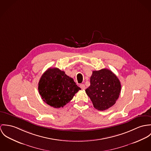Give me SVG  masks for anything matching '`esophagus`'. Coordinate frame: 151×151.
<instances>
[{"label": "esophagus", "instance_id": "34e87169", "mask_svg": "<svg viewBox=\"0 0 151 151\" xmlns=\"http://www.w3.org/2000/svg\"><path fill=\"white\" fill-rule=\"evenodd\" d=\"M80 87H81L82 89H83V90H84V89L86 88V86H85V85H84V84H81L80 85Z\"/></svg>", "mask_w": 151, "mask_h": 151}]
</instances>
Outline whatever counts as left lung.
<instances>
[{
	"instance_id": "obj_1",
	"label": "left lung",
	"mask_w": 151,
	"mask_h": 151,
	"mask_svg": "<svg viewBox=\"0 0 151 151\" xmlns=\"http://www.w3.org/2000/svg\"><path fill=\"white\" fill-rule=\"evenodd\" d=\"M121 90L117 76L108 69L93 71L90 86L85 90L94 107L105 111L112 106L117 101Z\"/></svg>"
}]
</instances>
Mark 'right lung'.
Here are the masks:
<instances>
[{
	"label": "right lung",
	"mask_w": 151,
	"mask_h": 151,
	"mask_svg": "<svg viewBox=\"0 0 151 151\" xmlns=\"http://www.w3.org/2000/svg\"><path fill=\"white\" fill-rule=\"evenodd\" d=\"M38 90L42 99L55 108L63 107L81 88L64 71L49 68L41 76Z\"/></svg>",
	"instance_id": "right-lung-1"
}]
</instances>
